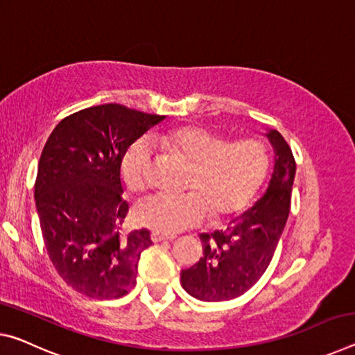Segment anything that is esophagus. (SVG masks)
<instances>
[{
	"label": "esophagus",
	"mask_w": 355,
	"mask_h": 355,
	"mask_svg": "<svg viewBox=\"0 0 355 355\" xmlns=\"http://www.w3.org/2000/svg\"><path fill=\"white\" fill-rule=\"evenodd\" d=\"M151 240H153L155 243H159V241L164 240H173V237H166V235H162L159 232H151Z\"/></svg>",
	"instance_id": "esophagus-1"
}]
</instances>
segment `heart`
I'll return each instance as SVG.
<instances>
[{
	"label": "heart",
	"instance_id": "1",
	"mask_svg": "<svg viewBox=\"0 0 355 355\" xmlns=\"http://www.w3.org/2000/svg\"><path fill=\"white\" fill-rule=\"evenodd\" d=\"M164 147L193 162L189 188L183 194H155L140 200L134 219L155 232L173 235L199 226L213 215H235L254 198L267 171V155L261 142L241 139L226 142L219 134L198 125H184L156 137ZM153 144L140 137L121 157L120 172L125 187L140 193L148 183Z\"/></svg>",
	"mask_w": 355,
	"mask_h": 355
}]
</instances>
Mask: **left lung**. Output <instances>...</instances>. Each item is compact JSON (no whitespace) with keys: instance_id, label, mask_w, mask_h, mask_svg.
<instances>
[{"instance_id":"left-lung-1","label":"left lung","mask_w":355,"mask_h":355,"mask_svg":"<svg viewBox=\"0 0 355 355\" xmlns=\"http://www.w3.org/2000/svg\"><path fill=\"white\" fill-rule=\"evenodd\" d=\"M273 148V168L262 194L213 234H200L204 257L182 270L183 289L194 299L224 302L243 295L266 272L291 210L295 161L277 131L263 134Z\"/></svg>"}]
</instances>
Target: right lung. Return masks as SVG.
<instances>
[{
  "instance_id": "add662e5",
  "label": "right lung",
  "mask_w": 355,
  "mask_h": 355,
  "mask_svg": "<svg viewBox=\"0 0 355 355\" xmlns=\"http://www.w3.org/2000/svg\"><path fill=\"white\" fill-rule=\"evenodd\" d=\"M164 115L120 104L78 110L50 134L35 199L50 261L67 286L92 299H120L136 284L147 229L120 234L128 204L120 164L129 145Z\"/></svg>"
}]
</instances>
